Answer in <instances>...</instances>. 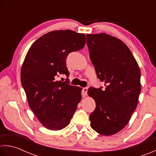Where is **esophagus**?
<instances>
[{
    "label": "esophagus",
    "instance_id": "esophagus-1",
    "mask_svg": "<svg viewBox=\"0 0 156 156\" xmlns=\"http://www.w3.org/2000/svg\"><path fill=\"white\" fill-rule=\"evenodd\" d=\"M87 90H88V88H87V87H84V88L82 89L81 94H82L83 97H85V96H87Z\"/></svg>",
    "mask_w": 156,
    "mask_h": 156
}]
</instances>
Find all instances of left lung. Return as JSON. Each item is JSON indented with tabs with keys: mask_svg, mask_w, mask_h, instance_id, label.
<instances>
[{
	"mask_svg": "<svg viewBox=\"0 0 156 156\" xmlns=\"http://www.w3.org/2000/svg\"><path fill=\"white\" fill-rule=\"evenodd\" d=\"M90 58L105 89L89 88L96 101L91 126L103 135L119 132L129 122L141 92V71L131 50L118 38L106 34H87Z\"/></svg>",
	"mask_w": 156,
	"mask_h": 156,
	"instance_id": "1",
	"label": "left lung"
}]
</instances>
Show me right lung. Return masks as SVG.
I'll return each mask as SVG.
<instances>
[{
  "mask_svg": "<svg viewBox=\"0 0 156 156\" xmlns=\"http://www.w3.org/2000/svg\"><path fill=\"white\" fill-rule=\"evenodd\" d=\"M85 44L83 34L52 31L38 38L25 56L21 71L22 87L30 108L48 129L58 131L67 126L81 100L82 88L56 79L60 74L69 77L67 56Z\"/></svg>",
  "mask_w": 156,
  "mask_h": 156,
  "instance_id": "1",
  "label": "right lung"
}]
</instances>
